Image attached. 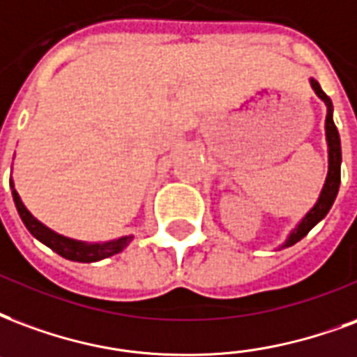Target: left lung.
Instances as JSON below:
<instances>
[{
  "instance_id": "left-lung-1",
  "label": "left lung",
  "mask_w": 357,
  "mask_h": 357,
  "mask_svg": "<svg viewBox=\"0 0 357 357\" xmlns=\"http://www.w3.org/2000/svg\"><path fill=\"white\" fill-rule=\"evenodd\" d=\"M310 86L316 92V96L326 104L327 115H326V139H327V160H329V170H327L326 183H324V189L319 192L318 202L308 210L305 218L301 219L297 227L289 232L287 240L282 244V248H289V245L297 244L301 238H305L306 234L310 232L312 227H316L326 218L327 212L331 210L335 199H337V192H339L340 185V138L339 130L333 123V104H331V98L327 96L326 92L321 91V86L316 79H310Z\"/></svg>"
}]
</instances>
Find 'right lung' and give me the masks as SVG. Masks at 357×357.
<instances>
[{"mask_svg": "<svg viewBox=\"0 0 357 357\" xmlns=\"http://www.w3.org/2000/svg\"><path fill=\"white\" fill-rule=\"evenodd\" d=\"M10 191H13V200H15V206H17L18 215L22 219L26 229L31 232V236H36L39 242L49 245L52 252H56L58 255H62L66 259L77 261V263H96V261H102L105 257H112L115 253L123 252L134 238L130 234V236H121V238L107 240V242H83V240L62 236V234L51 231L49 227H45L41 221H38L28 212V208L24 206V202L18 197L13 179H10Z\"/></svg>", "mask_w": 357, "mask_h": 357, "instance_id": "obj_1", "label": "right lung"}]
</instances>
